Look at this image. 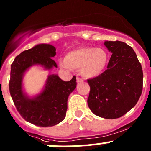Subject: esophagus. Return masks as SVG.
<instances>
[{
	"instance_id": "obj_1",
	"label": "esophagus",
	"mask_w": 151,
	"mask_h": 151,
	"mask_svg": "<svg viewBox=\"0 0 151 151\" xmlns=\"http://www.w3.org/2000/svg\"><path fill=\"white\" fill-rule=\"evenodd\" d=\"M76 81H77L78 83H80V82H83V80L82 78H81L77 77L76 78Z\"/></svg>"
}]
</instances>
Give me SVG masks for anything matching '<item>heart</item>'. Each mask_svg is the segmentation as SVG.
Segmentation results:
<instances>
[{
  "label": "heart",
  "mask_w": 151,
  "mask_h": 151,
  "mask_svg": "<svg viewBox=\"0 0 151 151\" xmlns=\"http://www.w3.org/2000/svg\"><path fill=\"white\" fill-rule=\"evenodd\" d=\"M108 62V53L104 49L83 47L70 52L62 65L66 69L80 70L83 77L91 78L102 73Z\"/></svg>",
  "instance_id": "b5f03b06"
}]
</instances>
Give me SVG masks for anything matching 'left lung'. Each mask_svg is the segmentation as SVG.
I'll return each instance as SVG.
<instances>
[{
    "label": "left lung",
    "instance_id": "obj_1",
    "mask_svg": "<svg viewBox=\"0 0 151 151\" xmlns=\"http://www.w3.org/2000/svg\"><path fill=\"white\" fill-rule=\"evenodd\" d=\"M104 45L112 55L107 69L87 80L90 86L87 103L95 115L116 119L129 111L139 99L143 72L131 46L120 41H106Z\"/></svg>",
    "mask_w": 151,
    "mask_h": 151
}]
</instances>
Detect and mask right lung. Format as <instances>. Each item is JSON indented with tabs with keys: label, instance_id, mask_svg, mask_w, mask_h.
I'll return each instance as SVG.
<instances>
[{
	"label": "right lung",
	"instance_id": "add662e5",
	"mask_svg": "<svg viewBox=\"0 0 151 151\" xmlns=\"http://www.w3.org/2000/svg\"><path fill=\"white\" fill-rule=\"evenodd\" d=\"M55 56L53 45H37L16 56L11 65L9 87L14 106L23 119L37 126H53L62 122L66 116L68 97L76 87V76L64 81L57 75H50L40 95L29 98L23 93L22 80L25 70L34 65L46 69L57 68L51 59Z\"/></svg>",
	"mask_w": 151,
	"mask_h": 151
}]
</instances>
